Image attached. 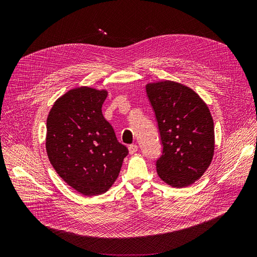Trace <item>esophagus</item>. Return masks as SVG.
I'll return each mask as SVG.
<instances>
[{"instance_id": "esophagus-1", "label": "esophagus", "mask_w": 257, "mask_h": 257, "mask_svg": "<svg viewBox=\"0 0 257 257\" xmlns=\"http://www.w3.org/2000/svg\"><path fill=\"white\" fill-rule=\"evenodd\" d=\"M138 150V146L137 145H130L128 146V152L130 154H134Z\"/></svg>"}]
</instances>
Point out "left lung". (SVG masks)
Returning a JSON list of instances; mask_svg holds the SVG:
<instances>
[{"label": "left lung", "instance_id": "8db88e82", "mask_svg": "<svg viewBox=\"0 0 257 257\" xmlns=\"http://www.w3.org/2000/svg\"><path fill=\"white\" fill-rule=\"evenodd\" d=\"M158 121L163 153L157 172L174 188L193 184L205 174L214 153L213 119L197 93L176 81L146 85Z\"/></svg>", "mask_w": 257, "mask_h": 257}]
</instances>
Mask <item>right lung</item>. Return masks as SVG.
<instances>
[{"label": "right lung", "mask_w": 257, "mask_h": 257, "mask_svg": "<svg viewBox=\"0 0 257 257\" xmlns=\"http://www.w3.org/2000/svg\"><path fill=\"white\" fill-rule=\"evenodd\" d=\"M106 90L79 87L54 102L47 118L46 151L57 174L85 196L111 188L127 148L102 113Z\"/></svg>", "instance_id": "right-lung-1"}]
</instances>
